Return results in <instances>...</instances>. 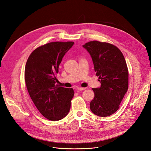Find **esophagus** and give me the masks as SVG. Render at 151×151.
<instances>
[{"instance_id":"obj_1","label":"esophagus","mask_w":151,"mask_h":151,"mask_svg":"<svg viewBox=\"0 0 151 151\" xmlns=\"http://www.w3.org/2000/svg\"><path fill=\"white\" fill-rule=\"evenodd\" d=\"M84 89H86V88H81V87L77 88L78 91H83V90H84Z\"/></svg>"}]
</instances>
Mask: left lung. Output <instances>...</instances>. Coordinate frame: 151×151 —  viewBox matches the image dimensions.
Returning <instances> with one entry per match:
<instances>
[{
    "label": "left lung",
    "instance_id": "8db88e82",
    "mask_svg": "<svg viewBox=\"0 0 151 151\" xmlns=\"http://www.w3.org/2000/svg\"><path fill=\"white\" fill-rule=\"evenodd\" d=\"M90 54L100 88H93L94 97L90 102L92 112L108 116L116 112L128 88V70L121 50L115 45L97 41L83 45Z\"/></svg>",
    "mask_w": 151,
    "mask_h": 151
}]
</instances>
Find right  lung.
Masks as SVG:
<instances>
[{
    "instance_id": "obj_1",
    "label": "right lung",
    "mask_w": 151,
    "mask_h": 151,
    "mask_svg": "<svg viewBox=\"0 0 151 151\" xmlns=\"http://www.w3.org/2000/svg\"><path fill=\"white\" fill-rule=\"evenodd\" d=\"M73 44L57 41L42 45L32 52L26 63L24 80L31 99L39 112L52 121L67 116L75 94L72 88L56 84L62 58Z\"/></svg>"
}]
</instances>
